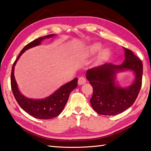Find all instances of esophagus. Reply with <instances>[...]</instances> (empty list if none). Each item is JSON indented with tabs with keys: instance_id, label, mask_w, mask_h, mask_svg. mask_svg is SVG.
Wrapping results in <instances>:
<instances>
[{
	"instance_id": "34e87169",
	"label": "esophagus",
	"mask_w": 151,
	"mask_h": 151,
	"mask_svg": "<svg viewBox=\"0 0 151 151\" xmlns=\"http://www.w3.org/2000/svg\"><path fill=\"white\" fill-rule=\"evenodd\" d=\"M86 79L85 77H83V76H81V77L78 78V84L79 85H84V84L86 83Z\"/></svg>"
}]
</instances>
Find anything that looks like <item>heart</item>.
Listing matches in <instances>:
<instances>
[{"mask_svg":"<svg viewBox=\"0 0 151 151\" xmlns=\"http://www.w3.org/2000/svg\"><path fill=\"white\" fill-rule=\"evenodd\" d=\"M102 48V45L99 42H94L89 45L87 48V52L89 55H95L99 51H100ZM110 56H111V51L107 48L103 49L101 50L100 53H99L98 57L96 58V64H101L105 62L109 59Z\"/></svg>","mask_w":151,"mask_h":151,"instance_id":"1","label":"heart"}]
</instances>
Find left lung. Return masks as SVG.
I'll return each instance as SVG.
<instances>
[{"mask_svg": "<svg viewBox=\"0 0 151 151\" xmlns=\"http://www.w3.org/2000/svg\"><path fill=\"white\" fill-rule=\"evenodd\" d=\"M123 48L125 59L121 65L106 63L86 71V77L93 88L91 106L97 113L103 115H116L129 109L141 88L142 61L131 50ZM127 70L134 73L135 80L130 86L121 88L116 83V74Z\"/></svg>", "mask_w": 151, "mask_h": 151, "instance_id": "obj_1", "label": "left lung"}]
</instances>
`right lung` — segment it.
Instances as JSON below:
<instances>
[{"instance_id":"add662e5","label":"right lung","mask_w":151,"mask_h":151,"mask_svg":"<svg viewBox=\"0 0 151 151\" xmlns=\"http://www.w3.org/2000/svg\"><path fill=\"white\" fill-rule=\"evenodd\" d=\"M55 34L48 35L45 37L38 38L30 42L22 48L20 53L18 56L16 60L12 65V72L11 76V84L12 91L13 93L14 96L17 101L19 106L32 116L36 119H50L57 116L63 111L64 107L65 106L67 101L69 97L71 91L74 90L77 86L78 78H75L73 81L66 83L65 85L56 91L54 93L49 96L45 99H29L24 96L20 93L18 88L17 83L14 78V66L16 65L17 60H19L20 56L22 55L25 50L29 48L35 47L36 46L40 45L41 42L44 39H49L54 37Z\"/></svg>"}]
</instances>
